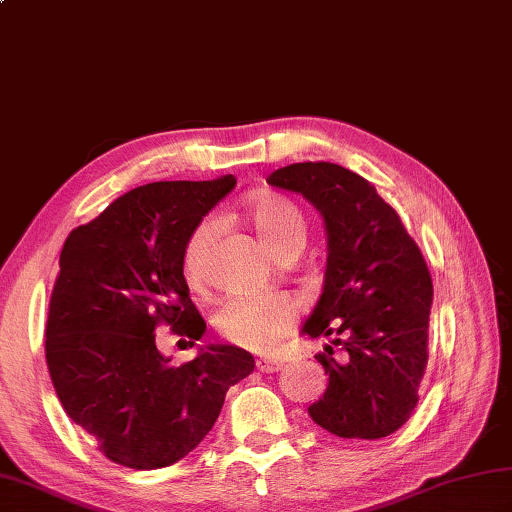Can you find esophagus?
Returning a JSON list of instances; mask_svg holds the SVG:
<instances>
[{"mask_svg": "<svg viewBox=\"0 0 512 512\" xmlns=\"http://www.w3.org/2000/svg\"><path fill=\"white\" fill-rule=\"evenodd\" d=\"M257 369L259 372H264V374H273V372H281V369H284L286 365L281 363V361H270V358H257Z\"/></svg>", "mask_w": 512, "mask_h": 512, "instance_id": "obj_1", "label": "esophagus"}]
</instances>
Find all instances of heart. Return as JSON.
I'll return each instance as SVG.
<instances>
[{
    "label": "heart",
    "instance_id": "1",
    "mask_svg": "<svg viewBox=\"0 0 512 512\" xmlns=\"http://www.w3.org/2000/svg\"><path fill=\"white\" fill-rule=\"evenodd\" d=\"M250 222L264 244L279 257L288 250L303 248L308 237V222L299 206L286 195L264 193L248 206ZM222 228L217 215H209L193 228L182 257L184 275L191 284H200L209 248ZM299 306L279 292H250L231 295L215 312V328L226 341L253 352H268L295 328Z\"/></svg>",
    "mask_w": 512,
    "mask_h": 512
}]
</instances>
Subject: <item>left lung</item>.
Returning <instances> with one entry per match:
<instances>
[{
  "label": "left lung",
  "instance_id": "8db88e82",
  "mask_svg": "<svg viewBox=\"0 0 512 512\" xmlns=\"http://www.w3.org/2000/svg\"><path fill=\"white\" fill-rule=\"evenodd\" d=\"M268 184L297 191L317 206L328 231L323 295L303 330L332 345L317 361L328 389L308 409L310 418L339 438L391 436L418 405L429 361L433 284L418 244L372 182L334 162H295Z\"/></svg>",
  "mask_w": 512,
  "mask_h": 512
}]
</instances>
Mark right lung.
<instances>
[{"mask_svg": "<svg viewBox=\"0 0 512 512\" xmlns=\"http://www.w3.org/2000/svg\"><path fill=\"white\" fill-rule=\"evenodd\" d=\"M233 187V176L143 184L76 226L61 248L46 321L48 372L72 422L127 469H162L191 453L228 387L255 369L253 354L235 345H209L178 367L156 347L160 325L189 345L202 339L184 246Z\"/></svg>", "mask_w": 512, "mask_h": 512, "instance_id": "obj_1", "label": "right lung"}]
</instances>
